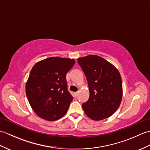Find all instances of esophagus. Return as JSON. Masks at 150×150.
Listing matches in <instances>:
<instances>
[{"instance_id": "esophagus-1", "label": "esophagus", "mask_w": 150, "mask_h": 150, "mask_svg": "<svg viewBox=\"0 0 150 150\" xmlns=\"http://www.w3.org/2000/svg\"><path fill=\"white\" fill-rule=\"evenodd\" d=\"M77 95H78V92H75V93H73V95H74L75 97H77Z\"/></svg>"}]
</instances>
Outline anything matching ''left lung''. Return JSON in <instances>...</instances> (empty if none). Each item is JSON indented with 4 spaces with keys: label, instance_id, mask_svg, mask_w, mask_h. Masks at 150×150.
<instances>
[{
    "label": "left lung",
    "instance_id": "obj_1",
    "mask_svg": "<svg viewBox=\"0 0 150 150\" xmlns=\"http://www.w3.org/2000/svg\"><path fill=\"white\" fill-rule=\"evenodd\" d=\"M78 64L86 77L90 91L82 104L86 115L94 120L110 117L119 108L122 97V84L117 69L97 55L79 58Z\"/></svg>",
    "mask_w": 150,
    "mask_h": 150
}]
</instances>
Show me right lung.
<instances>
[{"label":"right lung","mask_w":150,"mask_h":150,"mask_svg":"<svg viewBox=\"0 0 150 150\" xmlns=\"http://www.w3.org/2000/svg\"><path fill=\"white\" fill-rule=\"evenodd\" d=\"M75 62L74 59L50 57L31 69L26 93L31 107L42 119L53 121L66 113L73 97L68 90L66 75Z\"/></svg>","instance_id":"right-lung-1"}]
</instances>
